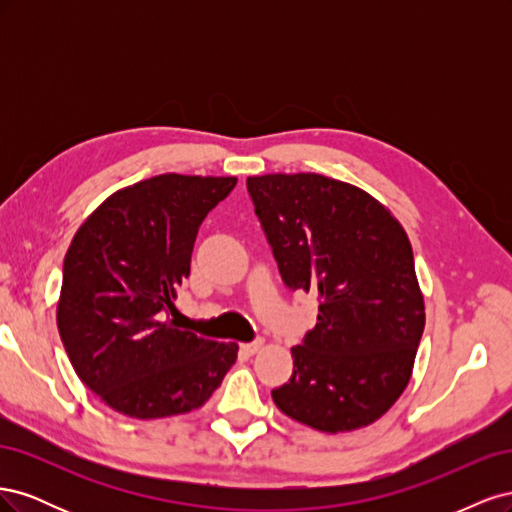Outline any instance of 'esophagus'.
Here are the masks:
<instances>
[{
    "mask_svg": "<svg viewBox=\"0 0 512 512\" xmlns=\"http://www.w3.org/2000/svg\"><path fill=\"white\" fill-rule=\"evenodd\" d=\"M262 346H265V342H262V339H256V342H247V344H241V350L245 352V354H256V352H260L262 350Z\"/></svg>",
    "mask_w": 512,
    "mask_h": 512,
    "instance_id": "esophagus-1",
    "label": "esophagus"
}]
</instances>
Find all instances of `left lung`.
<instances>
[{
  "mask_svg": "<svg viewBox=\"0 0 512 512\" xmlns=\"http://www.w3.org/2000/svg\"><path fill=\"white\" fill-rule=\"evenodd\" d=\"M247 192L284 284L320 303L275 406L324 433L371 425L406 391L425 329L404 226L365 190L316 173L247 177Z\"/></svg>",
  "mask_w": 512,
  "mask_h": 512,
  "instance_id": "8db88e82",
  "label": "left lung"
}]
</instances>
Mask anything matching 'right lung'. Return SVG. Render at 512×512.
Segmentation results:
<instances>
[{"label": "right lung", "instance_id": "add662e5", "mask_svg": "<svg viewBox=\"0 0 512 512\" xmlns=\"http://www.w3.org/2000/svg\"><path fill=\"white\" fill-rule=\"evenodd\" d=\"M235 177L158 175L108 196L64 258L57 329L76 376L108 408L164 418L200 408L239 346L177 329L198 226Z\"/></svg>", "mask_w": 512, "mask_h": 512}]
</instances>
